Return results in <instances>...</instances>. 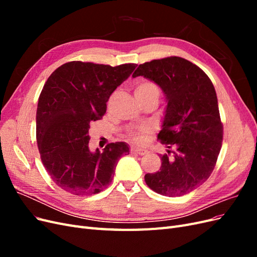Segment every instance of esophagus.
Listing matches in <instances>:
<instances>
[{
	"label": "esophagus",
	"mask_w": 257,
	"mask_h": 257,
	"mask_svg": "<svg viewBox=\"0 0 257 257\" xmlns=\"http://www.w3.org/2000/svg\"><path fill=\"white\" fill-rule=\"evenodd\" d=\"M131 152L132 153H136L138 155H146L148 151L146 149H142V148H137V147H132L131 148Z\"/></svg>",
	"instance_id": "34e87169"
}]
</instances>
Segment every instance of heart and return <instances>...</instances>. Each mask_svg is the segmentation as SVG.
Listing matches in <instances>:
<instances>
[{
	"label": "heart",
	"instance_id": "1",
	"mask_svg": "<svg viewBox=\"0 0 257 257\" xmlns=\"http://www.w3.org/2000/svg\"><path fill=\"white\" fill-rule=\"evenodd\" d=\"M160 94H161V90L159 88V85L149 80H144L139 82L136 85L135 91H134V95L136 99H143V98H149V97H154L159 99ZM146 132H147L146 128H141L138 131L132 132L130 135L131 141H133L135 143H143L145 139L144 134Z\"/></svg>",
	"mask_w": 257,
	"mask_h": 257
}]
</instances>
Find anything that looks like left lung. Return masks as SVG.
<instances>
[{
    "mask_svg": "<svg viewBox=\"0 0 257 257\" xmlns=\"http://www.w3.org/2000/svg\"><path fill=\"white\" fill-rule=\"evenodd\" d=\"M144 76L157 83L166 97V110L158 135L173 155L161 157L159 172L146 174L151 190L169 197L182 196L211 175L223 141V124L211 80L203 69L180 57L141 64L133 78Z\"/></svg>",
    "mask_w": 257,
    "mask_h": 257,
    "instance_id": "left-lung-1",
    "label": "left lung"
}]
</instances>
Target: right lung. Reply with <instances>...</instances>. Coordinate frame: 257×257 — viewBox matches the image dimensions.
<instances>
[{
	"label": "right lung",
	"mask_w": 257,
	"mask_h": 257,
	"mask_svg": "<svg viewBox=\"0 0 257 257\" xmlns=\"http://www.w3.org/2000/svg\"><path fill=\"white\" fill-rule=\"evenodd\" d=\"M136 66L72 61L46 81L38 98L36 141L45 169L62 190L80 196L99 193L111 182L119 159L130 153L125 143L91 152L89 128L103 118L112 92Z\"/></svg>",
	"instance_id": "1"
}]
</instances>
